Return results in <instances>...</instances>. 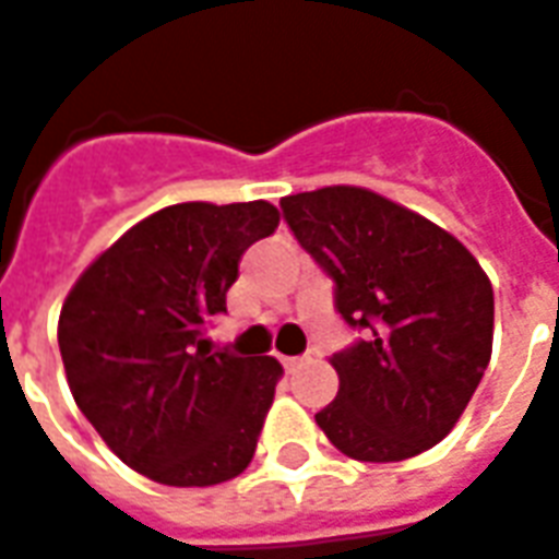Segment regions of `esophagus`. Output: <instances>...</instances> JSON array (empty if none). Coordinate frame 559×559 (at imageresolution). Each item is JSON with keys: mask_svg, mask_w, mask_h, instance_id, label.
<instances>
[{"mask_svg": "<svg viewBox=\"0 0 559 559\" xmlns=\"http://www.w3.org/2000/svg\"><path fill=\"white\" fill-rule=\"evenodd\" d=\"M301 364H305V358H299V355H296V358H284V367H287V370H299Z\"/></svg>", "mask_w": 559, "mask_h": 559, "instance_id": "obj_1", "label": "esophagus"}]
</instances>
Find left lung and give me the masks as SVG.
I'll return each instance as SVG.
<instances>
[{
	"instance_id": "8db88e82",
	"label": "left lung",
	"mask_w": 559,
	"mask_h": 559,
	"mask_svg": "<svg viewBox=\"0 0 559 559\" xmlns=\"http://www.w3.org/2000/svg\"><path fill=\"white\" fill-rule=\"evenodd\" d=\"M299 246L334 281V308L361 332L332 355L341 388L317 412L358 462L436 448L491 358L495 293L468 248L406 206L358 186L281 198Z\"/></svg>"
}]
</instances>
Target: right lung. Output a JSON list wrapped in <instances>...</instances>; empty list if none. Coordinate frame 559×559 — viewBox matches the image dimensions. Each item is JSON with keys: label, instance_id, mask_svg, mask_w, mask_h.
I'll list each match as a JSON object with an SVG mask.
<instances>
[{"label": "right lung", "instance_id": "add662e5", "mask_svg": "<svg viewBox=\"0 0 559 559\" xmlns=\"http://www.w3.org/2000/svg\"><path fill=\"white\" fill-rule=\"evenodd\" d=\"M278 210L175 204L130 227L64 299L70 394L115 456L163 486H216L248 468L281 364L210 349L239 260Z\"/></svg>", "mask_w": 559, "mask_h": 559}]
</instances>
